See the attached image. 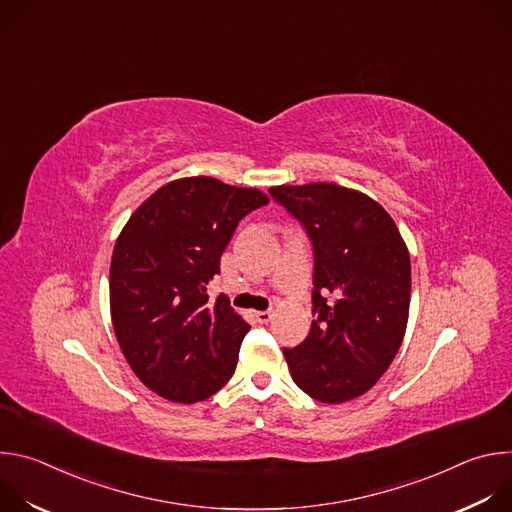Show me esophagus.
<instances>
[{
    "label": "esophagus",
    "instance_id": "esophagus-1",
    "mask_svg": "<svg viewBox=\"0 0 512 512\" xmlns=\"http://www.w3.org/2000/svg\"><path fill=\"white\" fill-rule=\"evenodd\" d=\"M271 318H273V314L267 312V310H265V312H255V320H257L259 324H267Z\"/></svg>",
    "mask_w": 512,
    "mask_h": 512
}]
</instances>
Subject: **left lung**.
I'll return each instance as SVG.
<instances>
[{
  "instance_id": "obj_1",
  "label": "left lung",
  "mask_w": 512,
  "mask_h": 512,
  "mask_svg": "<svg viewBox=\"0 0 512 512\" xmlns=\"http://www.w3.org/2000/svg\"><path fill=\"white\" fill-rule=\"evenodd\" d=\"M271 198L314 251L312 328L283 348L294 383L322 403L367 393L389 369L407 326L411 261L397 225L367 194L336 184L275 186Z\"/></svg>"
}]
</instances>
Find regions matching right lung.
<instances>
[{
  "instance_id": "obj_1",
  "label": "right lung",
  "mask_w": 512,
  "mask_h": 512,
  "mask_svg": "<svg viewBox=\"0 0 512 512\" xmlns=\"http://www.w3.org/2000/svg\"><path fill=\"white\" fill-rule=\"evenodd\" d=\"M269 200L208 176L182 178L145 200L111 259V318L133 373L154 393L196 403L233 377L249 324L206 285L243 218Z\"/></svg>"
}]
</instances>
